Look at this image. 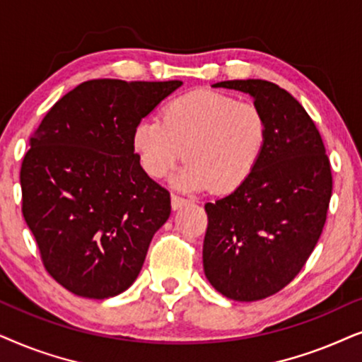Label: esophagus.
Here are the masks:
<instances>
[{
	"mask_svg": "<svg viewBox=\"0 0 362 362\" xmlns=\"http://www.w3.org/2000/svg\"><path fill=\"white\" fill-rule=\"evenodd\" d=\"M187 204V200L185 199H182V197H178V195H173L172 194V197H170V205H172V210H178L180 209V206H184Z\"/></svg>",
	"mask_w": 362,
	"mask_h": 362,
	"instance_id": "obj_1",
	"label": "esophagus"
}]
</instances>
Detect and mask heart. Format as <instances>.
I'll return each instance as SVG.
<instances>
[{"label":"heart","instance_id":"1","mask_svg":"<svg viewBox=\"0 0 362 362\" xmlns=\"http://www.w3.org/2000/svg\"><path fill=\"white\" fill-rule=\"evenodd\" d=\"M267 142V119L253 103L197 89L163 105L162 120L144 119L134 127L132 147L144 170L167 177L184 158L177 185L228 194L252 175Z\"/></svg>","mask_w":362,"mask_h":362}]
</instances>
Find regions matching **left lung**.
Here are the masks:
<instances>
[{
    "label": "left lung",
    "instance_id": "obj_1",
    "mask_svg": "<svg viewBox=\"0 0 362 362\" xmlns=\"http://www.w3.org/2000/svg\"><path fill=\"white\" fill-rule=\"evenodd\" d=\"M214 88L252 95L267 142L245 184L205 205L204 272L230 300L258 301L293 281L315 250L332 192L329 158L315 122L279 86L247 79Z\"/></svg>",
    "mask_w": 362,
    "mask_h": 362
}]
</instances>
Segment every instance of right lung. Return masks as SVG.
I'll use <instances>...</instances> for the list:
<instances>
[{
  "label": "right lung",
  "instance_id": "add662e5",
  "mask_svg": "<svg viewBox=\"0 0 362 362\" xmlns=\"http://www.w3.org/2000/svg\"><path fill=\"white\" fill-rule=\"evenodd\" d=\"M182 81L94 79L45 115L23 158V216L47 273L90 300L136 281L170 194L144 172L134 127Z\"/></svg>",
  "mask_w": 362,
  "mask_h": 362
}]
</instances>
